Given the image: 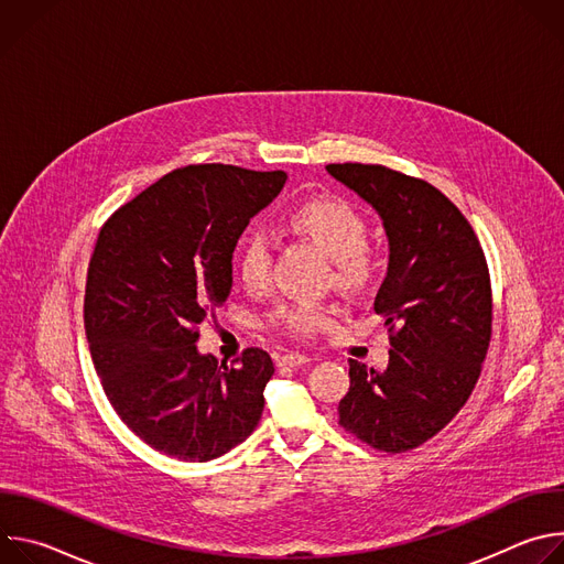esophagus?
Segmentation results:
<instances>
[{
	"instance_id": "34e87169",
	"label": "esophagus",
	"mask_w": 564,
	"mask_h": 564,
	"mask_svg": "<svg viewBox=\"0 0 564 564\" xmlns=\"http://www.w3.org/2000/svg\"><path fill=\"white\" fill-rule=\"evenodd\" d=\"M310 361L307 355H301V352H288L279 359V366H285V368H296V366H305Z\"/></svg>"
}]
</instances>
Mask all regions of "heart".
Returning <instances> with one entry per match:
<instances>
[{"instance_id":"obj_1","label":"heart","mask_w":564,"mask_h":564,"mask_svg":"<svg viewBox=\"0 0 564 564\" xmlns=\"http://www.w3.org/2000/svg\"><path fill=\"white\" fill-rule=\"evenodd\" d=\"M290 225L310 236L335 261V281L346 290H364L372 274L375 261L366 252L368 223L364 216L341 200L312 198L294 205L288 216ZM272 243L265 229L252 227L236 252V272L248 290H263L270 281ZM335 318V307L316 301L281 303L270 324L294 339H312L328 328Z\"/></svg>"}]
</instances>
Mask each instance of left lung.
<instances>
[{
  "label": "left lung",
  "instance_id": "obj_1",
  "mask_svg": "<svg viewBox=\"0 0 564 564\" xmlns=\"http://www.w3.org/2000/svg\"><path fill=\"white\" fill-rule=\"evenodd\" d=\"M326 170L381 216L390 248L375 296L390 361H348L339 424L377 451L404 453L437 435L479 379L494 321L487 259L464 214L426 181L383 165Z\"/></svg>",
  "mask_w": 564,
  "mask_h": 564
}]
</instances>
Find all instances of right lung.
<instances>
[{
  "instance_id": "right-lung-1",
  "label": "right lung",
  "mask_w": 564,
  "mask_h": 564,
  "mask_svg": "<svg viewBox=\"0 0 564 564\" xmlns=\"http://www.w3.org/2000/svg\"><path fill=\"white\" fill-rule=\"evenodd\" d=\"M285 181V172L187 165L116 209L98 234L85 292L94 366L118 417L170 457H220L261 420L270 355L248 348L227 368L196 341L229 296L240 234Z\"/></svg>"
}]
</instances>
